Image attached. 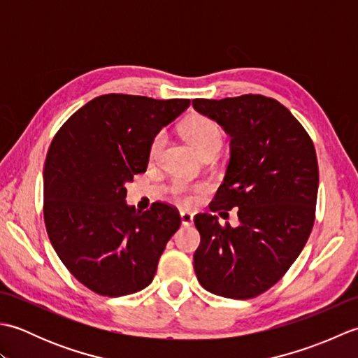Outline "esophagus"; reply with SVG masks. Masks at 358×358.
I'll use <instances>...</instances> for the list:
<instances>
[{
	"mask_svg": "<svg viewBox=\"0 0 358 358\" xmlns=\"http://www.w3.org/2000/svg\"><path fill=\"white\" fill-rule=\"evenodd\" d=\"M180 218H181V224H183L185 227H189L194 224V215L191 214V212H180Z\"/></svg>",
	"mask_w": 358,
	"mask_h": 358,
	"instance_id": "obj_1",
	"label": "esophagus"
}]
</instances>
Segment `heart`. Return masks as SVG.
Here are the masks:
<instances>
[{"mask_svg":"<svg viewBox=\"0 0 358 358\" xmlns=\"http://www.w3.org/2000/svg\"><path fill=\"white\" fill-rule=\"evenodd\" d=\"M183 134L187 138V141L192 144L194 149L201 155L215 154V152L220 149V146H222V141H223L222 129H220V126L214 120L204 115H194L189 118L183 124ZM163 143H164V135L163 134L155 135V138L152 140V144H150V157L158 155ZM203 189H204L203 186L189 187L185 183H175L172 186V192L185 203H191L194 199L192 194L200 192Z\"/></svg>","mask_w":358,"mask_h":358,"instance_id":"1","label":"heart"}]
</instances>
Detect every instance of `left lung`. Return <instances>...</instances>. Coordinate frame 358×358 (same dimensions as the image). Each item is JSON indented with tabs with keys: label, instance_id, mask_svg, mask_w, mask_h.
<instances>
[{
	"label": "left lung",
	"instance_id": "8db88e82",
	"mask_svg": "<svg viewBox=\"0 0 358 358\" xmlns=\"http://www.w3.org/2000/svg\"><path fill=\"white\" fill-rule=\"evenodd\" d=\"M192 106L231 136L229 164L209 209L238 208L240 220L232 227L220 224L217 215H195L201 237L194 254L196 278L215 295L254 299L285 275L313 231L318 192L314 143L273 98H196Z\"/></svg>",
	"mask_w": 358,
	"mask_h": 358
}]
</instances>
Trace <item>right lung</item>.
<instances>
[{
	"instance_id": "obj_1",
	"label": "right lung",
	"mask_w": 358,
	"mask_h": 358,
	"mask_svg": "<svg viewBox=\"0 0 358 358\" xmlns=\"http://www.w3.org/2000/svg\"><path fill=\"white\" fill-rule=\"evenodd\" d=\"M185 98L109 94L94 98L53 136L44 163V223L59 260L80 283L121 296L149 286L178 210L126 204V183L148 169L150 144L181 115Z\"/></svg>"
}]
</instances>
